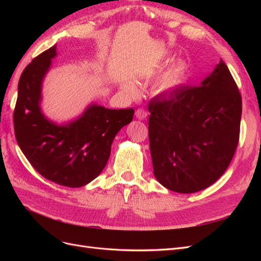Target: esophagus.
<instances>
[{
  "mask_svg": "<svg viewBox=\"0 0 261 261\" xmlns=\"http://www.w3.org/2000/svg\"><path fill=\"white\" fill-rule=\"evenodd\" d=\"M135 115H136V117L138 118V120H145V118L148 116V112L146 111L145 109L139 108V109L136 110Z\"/></svg>",
  "mask_w": 261,
  "mask_h": 261,
  "instance_id": "1",
  "label": "esophagus"
}]
</instances>
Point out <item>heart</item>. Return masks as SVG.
Instances as JSON below:
<instances>
[{
	"mask_svg": "<svg viewBox=\"0 0 261 261\" xmlns=\"http://www.w3.org/2000/svg\"><path fill=\"white\" fill-rule=\"evenodd\" d=\"M186 75V65L184 62L176 61L173 62L168 68L164 70L161 76L155 82V88L159 91H168L183 83ZM130 92H136V87L132 83L126 85Z\"/></svg>",
	"mask_w": 261,
	"mask_h": 261,
	"instance_id": "heart-1",
	"label": "heart"
}]
</instances>
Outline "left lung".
<instances>
[{"label": "left lung", "instance_id": "8db88e82", "mask_svg": "<svg viewBox=\"0 0 261 261\" xmlns=\"http://www.w3.org/2000/svg\"><path fill=\"white\" fill-rule=\"evenodd\" d=\"M153 174L170 191L191 194L223 174L239 145L242 96L225 63L197 87L158 94L148 105Z\"/></svg>", "mask_w": 261, "mask_h": 261}]
</instances>
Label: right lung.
I'll list each match as a JSON object with an SVG mask.
<instances>
[{"label": "right lung", "instance_id": "right-lung-1", "mask_svg": "<svg viewBox=\"0 0 261 261\" xmlns=\"http://www.w3.org/2000/svg\"><path fill=\"white\" fill-rule=\"evenodd\" d=\"M57 46L39 54L18 82L14 109L15 137L22 153L44 178L61 186L82 187L96 178L111 153L112 141L132 122L134 110L92 105L76 121L59 126L41 113V84Z\"/></svg>", "mask_w": 261, "mask_h": 261}]
</instances>
